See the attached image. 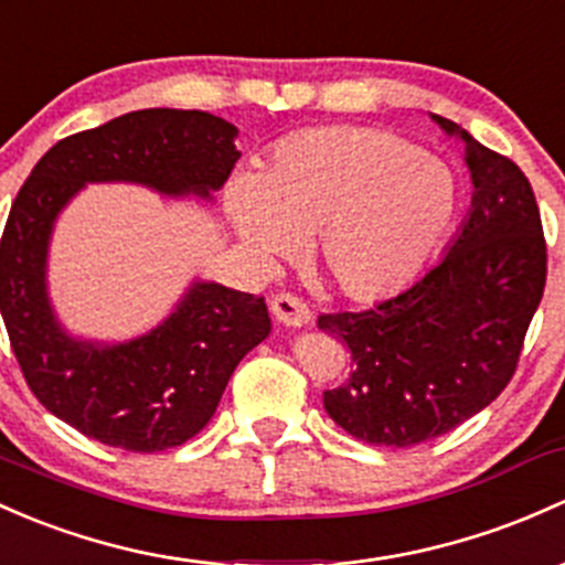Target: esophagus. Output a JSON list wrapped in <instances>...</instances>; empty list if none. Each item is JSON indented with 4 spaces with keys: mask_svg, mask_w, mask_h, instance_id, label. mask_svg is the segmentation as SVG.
Returning a JSON list of instances; mask_svg holds the SVG:
<instances>
[{
    "mask_svg": "<svg viewBox=\"0 0 565 565\" xmlns=\"http://www.w3.org/2000/svg\"><path fill=\"white\" fill-rule=\"evenodd\" d=\"M269 309H271V315H275L277 323H282V326H305V323H309V318H312L309 307L294 294L271 296Z\"/></svg>",
    "mask_w": 565,
    "mask_h": 565,
    "instance_id": "esophagus-1",
    "label": "esophagus"
}]
</instances>
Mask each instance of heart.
<instances>
[{"instance_id": "b5f03b06", "label": "heart", "mask_w": 565, "mask_h": 565, "mask_svg": "<svg viewBox=\"0 0 565 565\" xmlns=\"http://www.w3.org/2000/svg\"><path fill=\"white\" fill-rule=\"evenodd\" d=\"M458 210L452 169L377 126L290 135L226 188V212L247 247L285 256L312 234L315 271L353 301L385 299L417 280Z\"/></svg>"}]
</instances>
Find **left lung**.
I'll return each instance as SVG.
<instances>
[{
  "mask_svg": "<svg viewBox=\"0 0 565 565\" xmlns=\"http://www.w3.org/2000/svg\"><path fill=\"white\" fill-rule=\"evenodd\" d=\"M475 183L447 256L361 312L320 315L350 350V374L323 406L339 428L377 447H415L475 417L509 385L547 282V242L523 169L452 120Z\"/></svg>",
  "mask_w": 565,
  "mask_h": 565,
  "instance_id": "8db88e82",
  "label": "left lung"
}]
</instances>
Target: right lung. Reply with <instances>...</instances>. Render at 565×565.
Here are the masks:
<instances>
[{
  "label": "right lung",
  "mask_w": 565,
  "mask_h": 565,
  "mask_svg": "<svg viewBox=\"0 0 565 565\" xmlns=\"http://www.w3.org/2000/svg\"><path fill=\"white\" fill-rule=\"evenodd\" d=\"M228 120L202 110L126 113L53 145L18 191L2 234V320L38 402L88 439L161 452L210 423L236 363L271 331L264 296L193 282L174 312L120 344L70 337L47 299L53 223L86 183H139L210 199L239 150Z\"/></svg>",
  "instance_id": "1"
}]
</instances>
